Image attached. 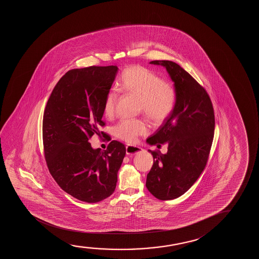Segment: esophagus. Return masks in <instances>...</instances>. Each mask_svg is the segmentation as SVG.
Returning a JSON list of instances; mask_svg holds the SVG:
<instances>
[{"label": "esophagus", "instance_id": "obj_1", "mask_svg": "<svg viewBox=\"0 0 259 259\" xmlns=\"http://www.w3.org/2000/svg\"><path fill=\"white\" fill-rule=\"evenodd\" d=\"M125 149H126V150H125L126 155H131V156L132 155H136L138 153L142 152V150H143L142 148L135 145H127Z\"/></svg>", "mask_w": 259, "mask_h": 259}]
</instances>
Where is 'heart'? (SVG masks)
Instances as JSON below:
<instances>
[{"label":"heart","instance_id":"obj_1","mask_svg":"<svg viewBox=\"0 0 259 259\" xmlns=\"http://www.w3.org/2000/svg\"><path fill=\"white\" fill-rule=\"evenodd\" d=\"M122 92L138 97L139 110L154 123L165 119L174 110L176 102V91L174 85L163 81L153 71L140 65L124 69L117 82ZM117 94H107L103 113L107 117L113 116L117 103ZM115 133L125 142H135L139 136L149 133V126L142 119H121L115 126Z\"/></svg>","mask_w":259,"mask_h":259}]
</instances>
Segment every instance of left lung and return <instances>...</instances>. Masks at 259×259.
<instances>
[{
	"label": "left lung",
	"mask_w": 259,
	"mask_h": 259,
	"mask_svg": "<svg viewBox=\"0 0 259 259\" xmlns=\"http://www.w3.org/2000/svg\"><path fill=\"white\" fill-rule=\"evenodd\" d=\"M149 64L166 69L176 91L174 110L147 139L149 145L168 146L164 155L149 149L154 163L146 181V187L156 198L166 201L188 191L205 168L215 117L205 89L183 68L171 61H151Z\"/></svg>",
	"instance_id": "obj_1"
}]
</instances>
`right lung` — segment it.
<instances>
[{"instance_id":"right-lung-1","label":"right lung","mask_w":259,"mask_h":259,"mask_svg":"<svg viewBox=\"0 0 259 259\" xmlns=\"http://www.w3.org/2000/svg\"><path fill=\"white\" fill-rule=\"evenodd\" d=\"M117 71L114 65L70 70L47 103L42 124L47 164L59 187L82 202H100L113 194L125 155L124 144L117 141L106 150L93 149L89 142L105 125L104 100Z\"/></svg>"}]
</instances>
